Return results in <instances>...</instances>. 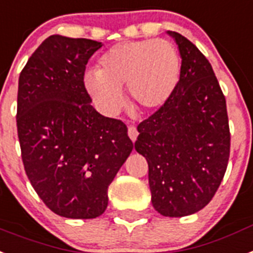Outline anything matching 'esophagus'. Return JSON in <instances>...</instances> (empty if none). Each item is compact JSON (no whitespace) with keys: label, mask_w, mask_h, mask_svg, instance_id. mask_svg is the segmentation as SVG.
<instances>
[{"label":"esophagus","mask_w":253,"mask_h":253,"mask_svg":"<svg viewBox=\"0 0 253 253\" xmlns=\"http://www.w3.org/2000/svg\"><path fill=\"white\" fill-rule=\"evenodd\" d=\"M137 135H139V132H137V128L135 126H128V136H130V139L132 140V141H135V140L137 139Z\"/></svg>","instance_id":"1"}]
</instances>
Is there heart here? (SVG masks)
Here are the masks:
<instances>
[{
  "label": "heart",
  "instance_id": "obj_1",
  "mask_svg": "<svg viewBox=\"0 0 253 253\" xmlns=\"http://www.w3.org/2000/svg\"><path fill=\"white\" fill-rule=\"evenodd\" d=\"M177 50L167 40H137L118 43L99 60V71L84 74V86L107 113L122 107V90L144 110L161 108L169 100L180 80Z\"/></svg>",
  "mask_w": 253,
  "mask_h": 253
}]
</instances>
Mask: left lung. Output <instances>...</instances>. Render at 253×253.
<instances>
[{
  "label": "left lung",
  "instance_id": "obj_1",
  "mask_svg": "<svg viewBox=\"0 0 253 253\" xmlns=\"http://www.w3.org/2000/svg\"><path fill=\"white\" fill-rule=\"evenodd\" d=\"M181 56L180 80L165 105L137 126L135 149L149 167L153 207L182 217L209 205L230 154L226 101L213 69L188 38L169 32Z\"/></svg>",
  "mask_w": 253,
  "mask_h": 253
}]
</instances>
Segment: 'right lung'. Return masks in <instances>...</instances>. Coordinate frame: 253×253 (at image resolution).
I'll use <instances>...</instances> for the list:
<instances>
[{
	"instance_id": "obj_1",
	"label": "right lung",
	"mask_w": 253,
	"mask_h": 253,
	"mask_svg": "<svg viewBox=\"0 0 253 253\" xmlns=\"http://www.w3.org/2000/svg\"><path fill=\"white\" fill-rule=\"evenodd\" d=\"M101 46L50 36L19 77L16 126L25 173L63 217L100 216L108 186L133 148L126 125L97 113L84 87L87 61Z\"/></svg>"
}]
</instances>
